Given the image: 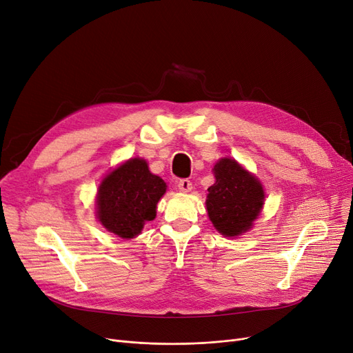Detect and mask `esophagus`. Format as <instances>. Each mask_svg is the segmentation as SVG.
Segmentation results:
<instances>
[{
  "label": "esophagus",
  "mask_w": 353,
  "mask_h": 353,
  "mask_svg": "<svg viewBox=\"0 0 353 353\" xmlns=\"http://www.w3.org/2000/svg\"><path fill=\"white\" fill-rule=\"evenodd\" d=\"M177 188L180 192H190L192 190V181L189 179H180L177 181Z\"/></svg>",
  "instance_id": "obj_1"
}]
</instances>
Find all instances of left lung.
Instances as JSON below:
<instances>
[{"instance_id":"8db88e82","label":"left lung","mask_w":353,"mask_h":353,"mask_svg":"<svg viewBox=\"0 0 353 353\" xmlns=\"http://www.w3.org/2000/svg\"><path fill=\"white\" fill-rule=\"evenodd\" d=\"M213 172L216 183L208 189L206 200L213 226L225 236L248 232L263 206L261 181L232 159H221Z\"/></svg>"}]
</instances>
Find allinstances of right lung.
<instances>
[{"mask_svg": "<svg viewBox=\"0 0 353 353\" xmlns=\"http://www.w3.org/2000/svg\"><path fill=\"white\" fill-rule=\"evenodd\" d=\"M165 188L164 180L152 174L144 160H128L100 184L99 220L108 232L132 239L141 232L145 221L156 217V205Z\"/></svg>", "mask_w": 353, "mask_h": 353, "instance_id": "add662e5", "label": "right lung"}]
</instances>
